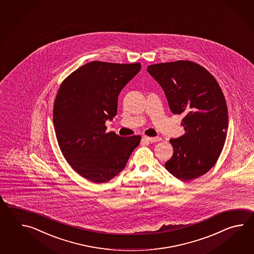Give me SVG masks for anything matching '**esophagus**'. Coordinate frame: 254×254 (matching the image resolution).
Listing matches in <instances>:
<instances>
[{
	"mask_svg": "<svg viewBox=\"0 0 254 254\" xmlns=\"http://www.w3.org/2000/svg\"><path fill=\"white\" fill-rule=\"evenodd\" d=\"M143 140H148L150 142H157L162 140L160 137H148V136H144Z\"/></svg>",
	"mask_w": 254,
	"mask_h": 254,
	"instance_id": "esophagus-1",
	"label": "esophagus"
}]
</instances>
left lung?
<instances>
[{
	"label": "left lung",
	"instance_id": "8db88e82",
	"mask_svg": "<svg viewBox=\"0 0 254 254\" xmlns=\"http://www.w3.org/2000/svg\"><path fill=\"white\" fill-rule=\"evenodd\" d=\"M147 70L163 89L172 113L185 115V133L170 140L173 154L165 167L184 182L198 178L213 167L226 140L228 109L221 87L190 61L149 65Z\"/></svg>",
	"mask_w": 254,
	"mask_h": 254
}]
</instances>
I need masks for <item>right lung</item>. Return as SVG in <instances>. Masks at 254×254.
<instances>
[{
  "mask_svg": "<svg viewBox=\"0 0 254 254\" xmlns=\"http://www.w3.org/2000/svg\"><path fill=\"white\" fill-rule=\"evenodd\" d=\"M140 68V63L91 62L71 72L58 90L54 125L60 149L76 173L92 183L119 174L140 144V135L106 132L105 123L117 114L120 92Z\"/></svg>",
  "mask_w": 254,
  "mask_h": 254,
  "instance_id": "add662e5",
  "label": "right lung"
}]
</instances>
